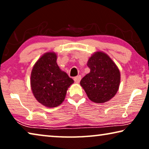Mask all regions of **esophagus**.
<instances>
[{
	"label": "esophagus",
	"mask_w": 149,
	"mask_h": 149,
	"mask_svg": "<svg viewBox=\"0 0 149 149\" xmlns=\"http://www.w3.org/2000/svg\"><path fill=\"white\" fill-rule=\"evenodd\" d=\"M81 79V75H79V76H77V77H74V81L76 83H78L80 82Z\"/></svg>",
	"instance_id": "obj_1"
}]
</instances>
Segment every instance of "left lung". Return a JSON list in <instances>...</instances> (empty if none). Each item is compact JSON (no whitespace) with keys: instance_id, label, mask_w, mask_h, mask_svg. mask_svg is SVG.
<instances>
[{"instance_id":"obj_1","label":"left lung","mask_w":149,"mask_h":149,"mask_svg":"<svg viewBox=\"0 0 149 149\" xmlns=\"http://www.w3.org/2000/svg\"><path fill=\"white\" fill-rule=\"evenodd\" d=\"M90 72L81 79L80 84L89 99L95 103H104L115 96L120 84L119 68L103 52H96L89 59Z\"/></svg>"}]
</instances>
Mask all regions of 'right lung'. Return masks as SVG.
<instances>
[{"label":"right lung","mask_w":149,"mask_h":149,"mask_svg":"<svg viewBox=\"0 0 149 149\" xmlns=\"http://www.w3.org/2000/svg\"><path fill=\"white\" fill-rule=\"evenodd\" d=\"M56 60L55 53L45 54L34 65L30 79L35 98L49 108L58 107L62 103L68 87L74 83L72 79L60 70Z\"/></svg>","instance_id":"right-lung-1"}]
</instances>
